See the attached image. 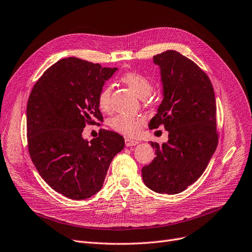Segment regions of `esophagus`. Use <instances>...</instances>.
<instances>
[{"label":"esophagus","instance_id":"obj_1","mask_svg":"<svg viewBox=\"0 0 252 252\" xmlns=\"http://www.w3.org/2000/svg\"><path fill=\"white\" fill-rule=\"evenodd\" d=\"M139 141L135 140V139H131V138H125V145L127 147H132V146H136L138 145Z\"/></svg>","mask_w":252,"mask_h":252}]
</instances>
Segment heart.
<instances>
[{
  "mask_svg": "<svg viewBox=\"0 0 252 252\" xmlns=\"http://www.w3.org/2000/svg\"><path fill=\"white\" fill-rule=\"evenodd\" d=\"M121 81L125 85L135 93L137 96L143 98L148 96L152 92V82L146 76H143L135 71H130L122 76ZM97 103L100 111L104 113H110L112 110L111 106V87L105 85L99 92L97 97ZM145 119L141 117L129 116V115H118L114 117L110 121V127L116 132L132 137L136 136L145 125Z\"/></svg>",
  "mask_w": 252,
  "mask_h": 252,
  "instance_id": "heart-1",
  "label": "heart"
}]
</instances>
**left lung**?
Returning <instances> with one entry per match:
<instances>
[{"mask_svg":"<svg viewBox=\"0 0 252 252\" xmlns=\"http://www.w3.org/2000/svg\"><path fill=\"white\" fill-rule=\"evenodd\" d=\"M161 69L164 98L149 127L163 126L168 141L151 142L156 157L142 167L143 183L156 193L178 194L203 174L219 142L217 103L210 79L174 50L154 56Z\"/></svg>","mask_w":252,"mask_h":252,"instance_id":"8db88e82","label":"left lung"}]
</instances>
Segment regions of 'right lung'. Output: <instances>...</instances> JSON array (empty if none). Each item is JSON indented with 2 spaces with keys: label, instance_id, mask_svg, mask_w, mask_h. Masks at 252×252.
I'll use <instances>...</instances> for the list:
<instances>
[{
  "label": "right lung",
  "instance_id": "right-lung-1",
  "mask_svg": "<svg viewBox=\"0 0 252 252\" xmlns=\"http://www.w3.org/2000/svg\"><path fill=\"white\" fill-rule=\"evenodd\" d=\"M117 67L80 58H63L34 84L27 106L31 159L44 181L73 200L87 199L102 188L110 164L124 149L123 136L100 129L98 137L82 136L86 125L102 122L97 97Z\"/></svg>",
  "mask_w": 252,
  "mask_h": 252
}]
</instances>
